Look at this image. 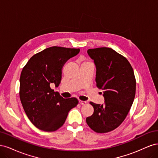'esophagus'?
Instances as JSON below:
<instances>
[{
	"label": "esophagus",
	"mask_w": 158,
	"mask_h": 158,
	"mask_svg": "<svg viewBox=\"0 0 158 158\" xmlns=\"http://www.w3.org/2000/svg\"><path fill=\"white\" fill-rule=\"evenodd\" d=\"M86 102H85V101H82V100H80L79 101V103L80 104H81V105H85L86 104Z\"/></svg>",
	"instance_id": "34e87169"
}]
</instances>
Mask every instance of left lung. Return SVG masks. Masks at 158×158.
<instances>
[{"instance_id": "obj_1", "label": "left lung", "mask_w": 158, "mask_h": 158, "mask_svg": "<svg viewBox=\"0 0 158 158\" xmlns=\"http://www.w3.org/2000/svg\"><path fill=\"white\" fill-rule=\"evenodd\" d=\"M88 54L96 67L95 82L103 90L104 104L89 102L94 107L88 125L98 133L117 128L130 111L136 94V79L132 66L125 56L109 47L89 49Z\"/></svg>"}]
</instances>
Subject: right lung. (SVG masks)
<instances>
[{
    "label": "right lung",
    "instance_id": "1",
    "mask_svg": "<svg viewBox=\"0 0 158 158\" xmlns=\"http://www.w3.org/2000/svg\"><path fill=\"white\" fill-rule=\"evenodd\" d=\"M79 52L80 49L51 47L31 56L22 70L20 101L28 118L41 131L59 129L78 103L76 98H63L50 85L59 86L64 64Z\"/></svg>",
    "mask_w": 158,
    "mask_h": 158
}]
</instances>
